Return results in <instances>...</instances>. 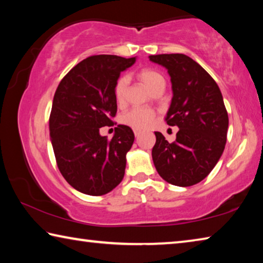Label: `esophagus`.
Returning <instances> with one entry per match:
<instances>
[{"instance_id": "obj_1", "label": "esophagus", "mask_w": 263, "mask_h": 263, "mask_svg": "<svg viewBox=\"0 0 263 263\" xmlns=\"http://www.w3.org/2000/svg\"><path fill=\"white\" fill-rule=\"evenodd\" d=\"M140 135H141V132H140V131H138V130H136V131H135V136H136V137H139Z\"/></svg>"}]
</instances>
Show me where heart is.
Listing matches in <instances>:
<instances>
[{"mask_svg": "<svg viewBox=\"0 0 263 263\" xmlns=\"http://www.w3.org/2000/svg\"><path fill=\"white\" fill-rule=\"evenodd\" d=\"M137 78L145 84V87L152 92L159 87H164L163 75L153 68H141L138 70ZM127 79L125 77L119 78L114 86V97L118 104H123L126 97ZM155 119V112L153 110L145 108H133L122 116V123L135 130H144L152 125Z\"/></svg>", "mask_w": 263, "mask_h": 263, "instance_id": "obj_1", "label": "heart"}]
</instances>
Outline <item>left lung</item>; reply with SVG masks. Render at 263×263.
Returning a JSON list of instances; mask_svg holds the SVG:
<instances>
[{
	"instance_id": "1",
	"label": "left lung",
	"mask_w": 263,
	"mask_h": 263,
	"mask_svg": "<svg viewBox=\"0 0 263 263\" xmlns=\"http://www.w3.org/2000/svg\"><path fill=\"white\" fill-rule=\"evenodd\" d=\"M171 75L173 99L164 121L177 126L176 139L168 142L154 132V166L168 183L194 185L210 174L224 152L229 115L215 80L201 65L181 53L149 55Z\"/></svg>"
}]
</instances>
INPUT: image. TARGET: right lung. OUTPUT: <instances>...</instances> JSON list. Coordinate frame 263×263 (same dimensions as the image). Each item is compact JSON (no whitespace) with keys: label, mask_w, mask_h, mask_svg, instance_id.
Segmentation results:
<instances>
[{"label":"right lung","mask_w":263,"mask_h":263,"mask_svg":"<svg viewBox=\"0 0 263 263\" xmlns=\"http://www.w3.org/2000/svg\"><path fill=\"white\" fill-rule=\"evenodd\" d=\"M136 58L91 55L69 70L58 86L50 115V137L58 168L80 193L108 194L121 183L126 153L135 133L126 125L115 127L109 140L102 126H114L117 112L114 86Z\"/></svg>","instance_id":"obj_1"}]
</instances>
